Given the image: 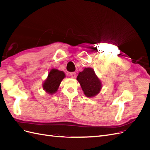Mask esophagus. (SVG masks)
Here are the masks:
<instances>
[{"mask_svg":"<svg viewBox=\"0 0 150 150\" xmlns=\"http://www.w3.org/2000/svg\"><path fill=\"white\" fill-rule=\"evenodd\" d=\"M70 76H71L72 78H76V73L75 72H71V73H70Z\"/></svg>","mask_w":150,"mask_h":150,"instance_id":"34e87169","label":"esophagus"}]
</instances>
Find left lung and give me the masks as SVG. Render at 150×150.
<instances>
[{"instance_id": "8db88e82", "label": "left lung", "mask_w": 150, "mask_h": 150, "mask_svg": "<svg viewBox=\"0 0 150 150\" xmlns=\"http://www.w3.org/2000/svg\"><path fill=\"white\" fill-rule=\"evenodd\" d=\"M76 79L79 83L85 96L88 98L96 96L100 93L102 83L93 68L85 67L79 72Z\"/></svg>"}]
</instances>
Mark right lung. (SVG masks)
<instances>
[{"label": "right lung", "instance_id": "add662e5", "mask_svg": "<svg viewBox=\"0 0 150 150\" xmlns=\"http://www.w3.org/2000/svg\"><path fill=\"white\" fill-rule=\"evenodd\" d=\"M65 77L66 75L64 72L52 68L49 72L47 78L45 79L42 84L43 89L49 94L56 93L61 81Z\"/></svg>", "mask_w": 150, "mask_h": 150}]
</instances>
